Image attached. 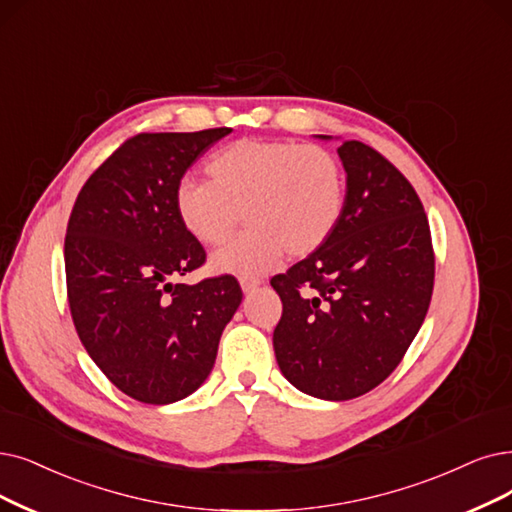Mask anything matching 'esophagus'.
<instances>
[{
  "mask_svg": "<svg viewBox=\"0 0 512 512\" xmlns=\"http://www.w3.org/2000/svg\"><path fill=\"white\" fill-rule=\"evenodd\" d=\"M239 283H241L243 294H252L256 288H260V285H262V281L256 279V277H241Z\"/></svg>",
  "mask_w": 512,
  "mask_h": 512,
  "instance_id": "esophagus-1",
  "label": "esophagus"
}]
</instances>
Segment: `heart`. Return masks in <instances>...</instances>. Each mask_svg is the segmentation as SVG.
<instances>
[{
  "label": "heart",
  "mask_w": 512,
  "mask_h": 512,
  "mask_svg": "<svg viewBox=\"0 0 512 512\" xmlns=\"http://www.w3.org/2000/svg\"><path fill=\"white\" fill-rule=\"evenodd\" d=\"M210 180L182 178L176 214L206 245L227 239L241 218L250 227L210 258L216 273L262 275L290 256L313 254L336 229L346 182L340 161L294 140L241 138L208 163Z\"/></svg>",
  "instance_id": "heart-1"
}]
</instances>
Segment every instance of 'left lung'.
I'll use <instances>...</instances> for the list:
<instances>
[{
  "label": "left lung",
  "mask_w": 512,
  "mask_h": 512,
  "mask_svg": "<svg viewBox=\"0 0 512 512\" xmlns=\"http://www.w3.org/2000/svg\"><path fill=\"white\" fill-rule=\"evenodd\" d=\"M338 157L346 193L336 229L271 279L283 302L273 332L279 370L323 401L355 399L391 376L426 317L435 279L431 229L407 178L357 140L340 142Z\"/></svg>",
  "instance_id": "left-lung-1"
}]
</instances>
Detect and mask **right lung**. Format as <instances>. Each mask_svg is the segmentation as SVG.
<instances>
[{
    "label": "right lung",
    "instance_id": "add662e5",
    "mask_svg": "<svg viewBox=\"0 0 512 512\" xmlns=\"http://www.w3.org/2000/svg\"><path fill=\"white\" fill-rule=\"evenodd\" d=\"M231 132L138 134L88 178L73 206L65 271L75 330L100 372L140 403L195 393L241 304L231 275L172 281L206 260L176 214V187Z\"/></svg>",
    "mask_w": 512,
    "mask_h": 512
}]
</instances>
